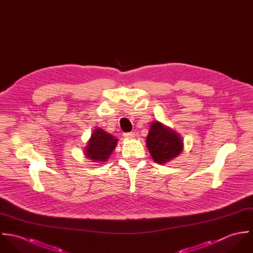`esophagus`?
<instances>
[{
  "label": "esophagus",
  "mask_w": 253,
  "mask_h": 253,
  "mask_svg": "<svg viewBox=\"0 0 253 253\" xmlns=\"http://www.w3.org/2000/svg\"><path fill=\"white\" fill-rule=\"evenodd\" d=\"M124 136L126 137V138H130V137H134L135 136V133L133 131H130V132H125L124 133Z\"/></svg>",
  "instance_id": "esophagus-1"
}]
</instances>
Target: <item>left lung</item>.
<instances>
[{
  "instance_id": "left-lung-1",
  "label": "left lung",
  "mask_w": 253,
  "mask_h": 253,
  "mask_svg": "<svg viewBox=\"0 0 253 253\" xmlns=\"http://www.w3.org/2000/svg\"><path fill=\"white\" fill-rule=\"evenodd\" d=\"M146 144L152 158L158 164H165L177 157L183 148L178 134L170 128L165 127L159 122H154L151 125Z\"/></svg>"
}]
</instances>
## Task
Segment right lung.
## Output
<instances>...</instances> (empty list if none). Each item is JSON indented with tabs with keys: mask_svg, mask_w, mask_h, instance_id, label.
Instances as JSON below:
<instances>
[{
	"mask_svg": "<svg viewBox=\"0 0 253 253\" xmlns=\"http://www.w3.org/2000/svg\"><path fill=\"white\" fill-rule=\"evenodd\" d=\"M117 142L118 139L113 135L101 128H96L91 134L87 148L84 150L85 155L93 162H105L115 149Z\"/></svg>",
	"mask_w": 253,
	"mask_h": 253,
	"instance_id": "add662e5",
	"label": "right lung"
}]
</instances>
